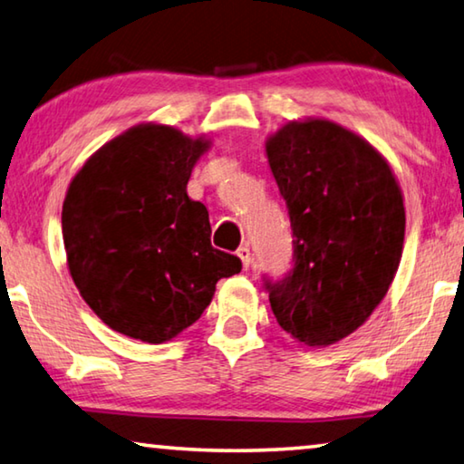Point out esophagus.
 <instances>
[{"mask_svg":"<svg viewBox=\"0 0 464 464\" xmlns=\"http://www.w3.org/2000/svg\"><path fill=\"white\" fill-rule=\"evenodd\" d=\"M237 256L241 258V264H244V270H249V266H252V254H249V247L247 246H241L237 249Z\"/></svg>","mask_w":464,"mask_h":464,"instance_id":"34e87169","label":"esophagus"}]
</instances>
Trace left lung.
<instances>
[{
  "label": "left lung",
  "mask_w": 464,
  "mask_h": 464,
  "mask_svg": "<svg viewBox=\"0 0 464 464\" xmlns=\"http://www.w3.org/2000/svg\"><path fill=\"white\" fill-rule=\"evenodd\" d=\"M266 157L295 237L291 272L266 281L272 314L297 343L328 347L355 333L392 285L402 192L367 140L318 117L285 123Z\"/></svg>",
  "instance_id": "left-lung-1"
}]
</instances>
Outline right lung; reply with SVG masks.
<instances>
[{
  "label": "right lung",
  "mask_w": 464,
  "mask_h": 464,
  "mask_svg": "<svg viewBox=\"0 0 464 464\" xmlns=\"http://www.w3.org/2000/svg\"><path fill=\"white\" fill-rule=\"evenodd\" d=\"M210 149L160 123L123 131L70 181L62 210L70 275L115 333L160 344L192 326L241 260L210 246L208 210L188 196Z\"/></svg>",
  "instance_id": "add662e5"
}]
</instances>
